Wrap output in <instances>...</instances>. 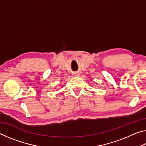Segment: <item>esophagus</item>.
<instances>
[{
  "instance_id": "34e87169",
  "label": "esophagus",
  "mask_w": 146,
  "mask_h": 146,
  "mask_svg": "<svg viewBox=\"0 0 146 146\" xmlns=\"http://www.w3.org/2000/svg\"><path fill=\"white\" fill-rule=\"evenodd\" d=\"M74 75H75V76H78V73H74Z\"/></svg>"
}]
</instances>
